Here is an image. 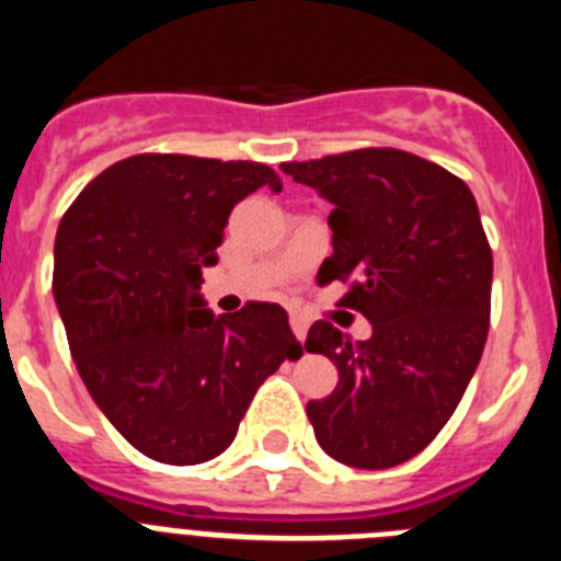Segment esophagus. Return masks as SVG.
<instances>
[{
	"label": "esophagus",
	"instance_id": "34e87169",
	"mask_svg": "<svg viewBox=\"0 0 561 561\" xmlns=\"http://www.w3.org/2000/svg\"><path fill=\"white\" fill-rule=\"evenodd\" d=\"M289 325H291V331H295L297 340L304 342L306 334H309V320H306L304 314H291L289 317Z\"/></svg>",
	"mask_w": 561,
	"mask_h": 561
}]
</instances>
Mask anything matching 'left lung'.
<instances>
[{"label": "left lung", "mask_w": 561, "mask_h": 561, "mask_svg": "<svg viewBox=\"0 0 561 561\" xmlns=\"http://www.w3.org/2000/svg\"><path fill=\"white\" fill-rule=\"evenodd\" d=\"M334 210V252L317 280L345 284L340 306L370 340L317 320L306 351L340 370L334 393L306 404L317 444L354 469H390L453 419L478 368L492 311V247L478 202L447 168L399 148H356L284 162Z\"/></svg>", "instance_id": "left-lung-1"}]
</instances>
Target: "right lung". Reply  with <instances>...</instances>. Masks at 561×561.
<instances>
[{"mask_svg":"<svg viewBox=\"0 0 561 561\" xmlns=\"http://www.w3.org/2000/svg\"><path fill=\"white\" fill-rule=\"evenodd\" d=\"M264 185L284 187L264 162L137 153L98 173L58 225L53 295L78 374L160 463L225 453L266 376L304 354L277 304L213 317L199 295L232 207Z\"/></svg>","mask_w":561,"mask_h":561,"instance_id":"add662e5","label":"right lung"}]
</instances>
